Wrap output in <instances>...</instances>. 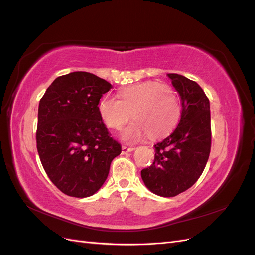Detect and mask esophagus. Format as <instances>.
Returning a JSON list of instances; mask_svg holds the SVG:
<instances>
[{"label":"esophagus","instance_id":"1","mask_svg":"<svg viewBox=\"0 0 255 255\" xmlns=\"http://www.w3.org/2000/svg\"><path fill=\"white\" fill-rule=\"evenodd\" d=\"M135 148H133V146H128V145H122V153L126 154V153H129L132 152Z\"/></svg>","mask_w":255,"mask_h":255}]
</instances>
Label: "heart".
<instances>
[{"label":"heart","instance_id":"1","mask_svg":"<svg viewBox=\"0 0 255 255\" xmlns=\"http://www.w3.org/2000/svg\"><path fill=\"white\" fill-rule=\"evenodd\" d=\"M119 100L105 96L99 102V114L105 125L120 129L132 114L135 121L122 130L123 140L134 142L146 133L150 138L169 134L181 117V103L169 85L144 82L119 90Z\"/></svg>","mask_w":255,"mask_h":255}]
</instances>
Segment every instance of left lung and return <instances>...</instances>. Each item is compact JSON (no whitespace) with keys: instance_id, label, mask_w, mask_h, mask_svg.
<instances>
[{"instance_id":"obj_1","label":"left lung","mask_w":255,"mask_h":255,"mask_svg":"<svg viewBox=\"0 0 255 255\" xmlns=\"http://www.w3.org/2000/svg\"><path fill=\"white\" fill-rule=\"evenodd\" d=\"M168 76L181 97V119L170 135L154 144L153 164L141 170L145 186L167 198L184 192L198 181L212 144L210 100L203 89L183 75Z\"/></svg>"}]
</instances>
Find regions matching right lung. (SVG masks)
Segmentation results:
<instances>
[{"mask_svg":"<svg viewBox=\"0 0 255 255\" xmlns=\"http://www.w3.org/2000/svg\"><path fill=\"white\" fill-rule=\"evenodd\" d=\"M112 87L95 74L76 71L58 76L40 99L38 154L49 179L65 195H94L121 153L98 110L100 99Z\"/></svg>","mask_w":255,"mask_h":255,"instance_id":"add662e5","label":"right lung"}]
</instances>
